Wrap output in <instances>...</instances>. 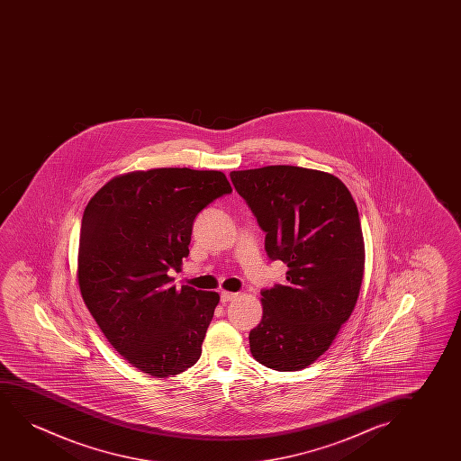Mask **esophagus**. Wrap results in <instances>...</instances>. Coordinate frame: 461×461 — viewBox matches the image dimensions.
<instances>
[{
  "label": "esophagus",
  "instance_id": "1",
  "mask_svg": "<svg viewBox=\"0 0 461 461\" xmlns=\"http://www.w3.org/2000/svg\"><path fill=\"white\" fill-rule=\"evenodd\" d=\"M236 293H230V291H221V303H231V301H234L236 299Z\"/></svg>",
  "mask_w": 461,
  "mask_h": 461
}]
</instances>
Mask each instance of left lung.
<instances>
[{"instance_id": "left-lung-1", "label": "left lung", "mask_w": 461, "mask_h": 461, "mask_svg": "<svg viewBox=\"0 0 461 461\" xmlns=\"http://www.w3.org/2000/svg\"><path fill=\"white\" fill-rule=\"evenodd\" d=\"M230 177L266 233L267 257L288 266L284 285L261 290L250 351L267 368L303 370L328 351L359 297V211L347 185L324 171L271 165Z\"/></svg>"}]
</instances>
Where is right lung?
Listing matches in <instances>:
<instances>
[{"label":"right lung","instance_id":"1","mask_svg":"<svg viewBox=\"0 0 461 461\" xmlns=\"http://www.w3.org/2000/svg\"><path fill=\"white\" fill-rule=\"evenodd\" d=\"M228 194L221 171H135L105 184L83 212V301L114 349L151 376L177 375L202 356L221 297L176 290L168 271L189 257L196 215Z\"/></svg>","mask_w":461,"mask_h":461}]
</instances>
